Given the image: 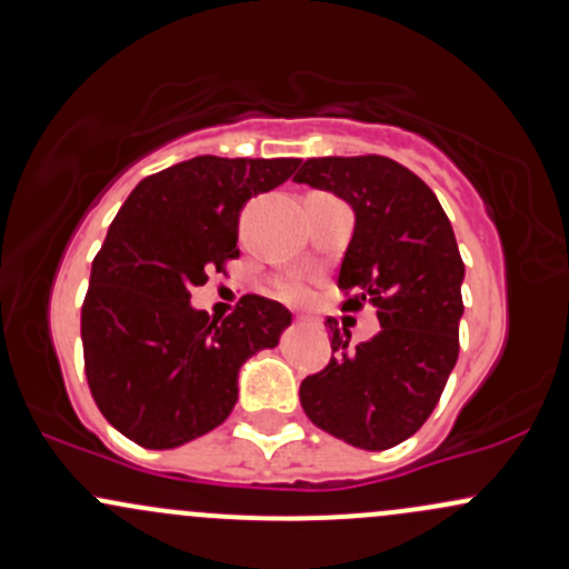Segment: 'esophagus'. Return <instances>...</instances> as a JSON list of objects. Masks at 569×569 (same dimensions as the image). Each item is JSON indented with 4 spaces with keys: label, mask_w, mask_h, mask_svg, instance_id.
<instances>
[{
    "label": "esophagus",
    "mask_w": 569,
    "mask_h": 569,
    "mask_svg": "<svg viewBox=\"0 0 569 569\" xmlns=\"http://www.w3.org/2000/svg\"><path fill=\"white\" fill-rule=\"evenodd\" d=\"M297 321H300V325H316V321L308 319V316H300V319H297Z\"/></svg>",
    "instance_id": "34e87169"
}]
</instances>
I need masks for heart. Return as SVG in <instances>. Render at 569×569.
<instances>
[{"instance_id":"heart-1","label":"heart","mask_w":569,"mask_h":569,"mask_svg":"<svg viewBox=\"0 0 569 569\" xmlns=\"http://www.w3.org/2000/svg\"><path fill=\"white\" fill-rule=\"evenodd\" d=\"M278 295L289 302H300L308 297V286L300 283V280H286V283L278 286Z\"/></svg>"}]
</instances>
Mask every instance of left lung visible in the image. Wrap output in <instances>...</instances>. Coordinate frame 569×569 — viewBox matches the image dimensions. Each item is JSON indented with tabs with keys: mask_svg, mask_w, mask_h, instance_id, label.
Masks as SVG:
<instances>
[{
	"mask_svg": "<svg viewBox=\"0 0 569 569\" xmlns=\"http://www.w3.org/2000/svg\"><path fill=\"white\" fill-rule=\"evenodd\" d=\"M295 182L327 190L355 212L340 261L346 310L373 305L381 330L351 349L330 327L332 360L300 385L316 428L360 450H390L422 428L458 360L463 316L456 234L433 190L381 154L310 158Z\"/></svg>",
	"mask_w": 569,
	"mask_h": 569,
	"instance_id": "8db88e82",
	"label": "left lung"
}]
</instances>
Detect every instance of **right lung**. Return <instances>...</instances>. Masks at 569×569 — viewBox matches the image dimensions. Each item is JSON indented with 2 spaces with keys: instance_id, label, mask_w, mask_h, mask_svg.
<instances>
[{
  "instance_id": "right-lung-1",
  "label": "right lung",
  "mask_w": 569,
  "mask_h": 569,
  "mask_svg": "<svg viewBox=\"0 0 569 569\" xmlns=\"http://www.w3.org/2000/svg\"><path fill=\"white\" fill-rule=\"evenodd\" d=\"M297 158L182 160L141 179L94 256L81 308L87 381L122 436L171 450L218 428L239 368L291 325L280 302L248 295L223 321L190 305L207 272L237 259L239 209L297 171Z\"/></svg>"
}]
</instances>
